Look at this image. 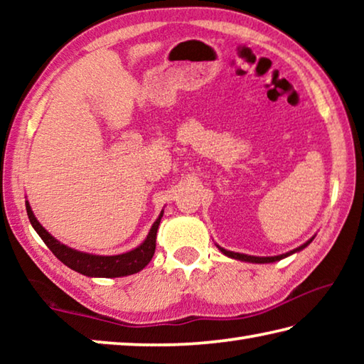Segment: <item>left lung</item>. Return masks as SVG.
Returning a JSON list of instances; mask_svg holds the SVG:
<instances>
[{
    "label": "left lung",
    "instance_id": "8db88e82",
    "mask_svg": "<svg viewBox=\"0 0 364 364\" xmlns=\"http://www.w3.org/2000/svg\"><path fill=\"white\" fill-rule=\"evenodd\" d=\"M313 239H315V236H313L311 239H308V241L305 244H301L300 247L294 249L291 252H287V254H282V255H274V257H254V255H245V254H239V252H231V250H226L223 247H220V245H217V247L220 249L221 254H225L226 257L230 258H234V260H241V262H249V263H273V262H278V260H282V258H286L289 255L295 254V252H300L304 250L308 244H310Z\"/></svg>",
    "mask_w": 364,
    "mask_h": 364
}]
</instances>
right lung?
Listing matches in <instances>:
<instances>
[{"mask_svg":"<svg viewBox=\"0 0 364 364\" xmlns=\"http://www.w3.org/2000/svg\"><path fill=\"white\" fill-rule=\"evenodd\" d=\"M26 208L30 223H32L33 230L38 232V236L43 239V242L48 245V249L56 255L65 267L77 271L80 274L90 276V278H120V276L134 274L143 269L147 263L151 262L156 252V237L157 230L160 225V220L164 217V210L160 212L159 218L154 221L149 234L144 239V242L138 245L136 249L120 255H93L86 254V252H80L75 249H70L54 239L45 228L40 225V221L35 218V215L30 208L28 200H26Z\"/></svg>","mask_w":364,"mask_h":364,"instance_id":"right-lung-1","label":"right lung"}]
</instances>
